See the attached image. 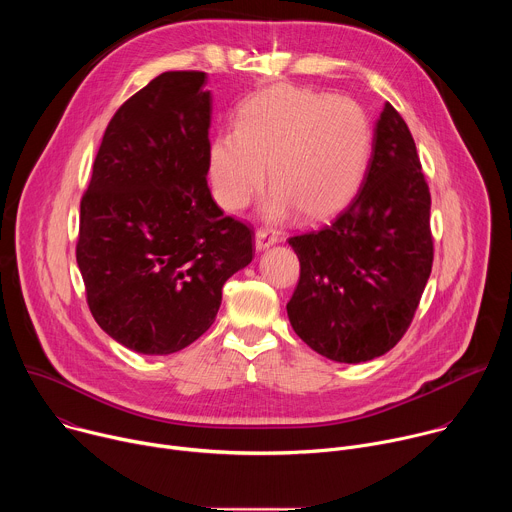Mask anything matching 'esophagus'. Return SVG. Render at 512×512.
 <instances>
[{"label": "esophagus", "instance_id": "1", "mask_svg": "<svg viewBox=\"0 0 512 512\" xmlns=\"http://www.w3.org/2000/svg\"><path fill=\"white\" fill-rule=\"evenodd\" d=\"M277 241H279V237L271 229H257V233H255V247H257V251H265V249L273 247Z\"/></svg>", "mask_w": 512, "mask_h": 512}]
</instances>
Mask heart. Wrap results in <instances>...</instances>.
<instances>
[{
    "instance_id": "b5f03b06",
    "label": "heart",
    "mask_w": 512,
    "mask_h": 512,
    "mask_svg": "<svg viewBox=\"0 0 512 512\" xmlns=\"http://www.w3.org/2000/svg\"><path fill=\"white\" fill-rule=\"evenodd\" d=\"M373 150L371 121L350 97L308 87L275 85L245 99L235 131L208 145V176L223 208L247 206L263 184L267 218L296 208L304 218H326L358 192Z\"/></svg>"
}]
</instances>
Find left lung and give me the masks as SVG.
<instances>
[{
    "instance_id": "8db88e82",
    "label": "left lung",
    "mask_w": 512,
    "mask_h": 512,
    "mask_svg": "<svg viewBox=\"0 0 512 512\" xmlns=\"http://www.w3.org/2000/svg\"><path fill=\"white\" fill-rule=\"evenodd\" d=\"M429 208L415 141L387 103L354 200L330 225L287 241L300 259L287 318L312 350L358 364L401 340L431 273Z\"/></svg>"
}]
</instances>
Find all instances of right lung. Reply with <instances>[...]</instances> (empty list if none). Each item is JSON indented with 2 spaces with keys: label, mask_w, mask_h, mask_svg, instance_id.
Masks as SVG:
<instances>
[{
  "label": "right lung",
  "mask_w": 512,
  "mask_h": 512,
  "mask_svg": "<svg viewBox=\"0 0 512 512\" xmlns=\"http://www.w3.org/2000/svg\"><path fill=\"white\" fill-rule=\"evenodd\" d=\"M206 72H162L109 121L81 202L77 263L93 318L139 354H172L214 322L253 231L208 190Z\"/></svg>",
  "instance_id": "1"
}]
</instances>
